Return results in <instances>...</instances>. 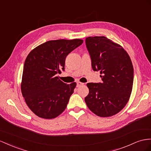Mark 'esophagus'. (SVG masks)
<instances>
[{
  "label": "esophagus",
  "instance_id": "1",
  "mask_svg": "<svg viewBox=\"0 0 151 151\" xmlns=\"http://www.w3.org/2000/svg\"><path fill=\"white\" fill-rule=\"evenodd\" d=\"M82 85H84V83H82L79 82V81H78V82H77V85H76V87H77V88H78V87L81 86H82Z\"/></svg>",
  "mask_w": 151,
  "mask_h": 151
}]
</instances>
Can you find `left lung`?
Wrapping results in <instances>:
<instances>
[{"label":"left lung","instance_id":"1","mask_svg":"<svg viewBox=\"0 0 151 151\" xmlns=\"http://www.w3.org/2000/svg\"><path fill=\"white\" fill-rule=\"evenodd\" d=\"M85 42L93 70H100L102 80L87 84L89 91L85 102L97 116H114L125 107L132 93L134 73L131 59L120 45L104 36L88 37Z\"/></svg>","mask_w":151,"mask_h":151}]
</instances>
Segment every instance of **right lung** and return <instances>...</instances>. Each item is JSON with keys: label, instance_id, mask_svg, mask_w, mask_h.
Listing matches in <instances>:
<instances>
[{"label": "right lung", "instance_id": "1", "mask_svg": "<svg viewBox=\"0 0 151 151\" xmlns=\"http://www.w3.org/2000/svg\"><path fill=\"white\" fill-rule=\"evenodd\" d=\"M81 39L50 40L32 50L25 60L21 85L31 111L44 119H52L66 109L76 83L60 81L67 56L83 44Z\"/></svg>", "mask_w": 151, "mask_h": 151}]
</instances>
